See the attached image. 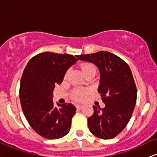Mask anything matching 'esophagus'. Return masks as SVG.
I'll return each mask as SVG.
<instances>
[{
	"instance_id": "esophagus-1",
	"label": "esophagus",
	"mask_w": 157,
	"mask_h": 157,
	"mask_svg": "<svg viewBox=\"0 0 157 157\" xmlns=\"http://www.w3.org/2000/svg\"><path fill=\"white\" fill-rule=\"evenodd\" d=\"M82 107H83V106H82V105H80V104L77 105V109H82Z\"/></svg>"
}]
</instances>
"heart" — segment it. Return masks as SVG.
I'll return each mask as SVG.
<instances>
[{
  "mask_svg": "<svg viewBox=\"0 0 157 157\" xmlns=\"http://www.w3.org/2000/svg\"><path fill=\"white\" fill-rule=\"evenodd\" d=\"M89 70H95V68H94V65L92 64H86L82 66V73H84V72L87 71H89ZM67 74L68 73H66L65 76L67 75ZM85 98H86V92H82V91H78V92H76L75 94V98L77 100H83L85 99Z\"/></svg>",
  "mask_w": 157,
  "mask_h": 157,
  "instance_id": "b5f03b06",
  "label": "heart"
}]
</instances>
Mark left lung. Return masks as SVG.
I'll return each instance as SVG.
<instances>
[{
  "label": "left lung",
  "mask_w": 157,
  "mask_h": 157,
  "mask_svg": "<svg viewBox=\"0 0 157 157\" xmlns=\"http://www.w3.org/2000/svg\"><path fill=\"white\" fill-rule=\"evenodd\" d=\"M76 56L95 65L100 71L98 91L105 106H93L94 113L88 118L89 130L100 139H113L127 126L136 103V86L131 70L123 59L107 51Z\"/></svg>",
  "instance_id": "left-lung-1"
}]
</instances>
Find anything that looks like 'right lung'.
Wrapping results in <instances>:
<instances>
[{
	"mask_svg": "<svg viewBox=\"0 0 157 157\" xmlns=\"http://www.w3.org/2000/svg\"><path fill=\"white\" fill-rule=\"evenodd\" d=\"M77 60L67 53L44 52L33 56L24 70L19 90L22 110L31 127L45 139H59L70 131L76 107L69 103L54 106L53 91Z\"/></svg>",
	"mask_w": 157,
	"mask_h": 157,
	"instance_id": "obj_1",
	"label": "right lung"
}]
</instances>
